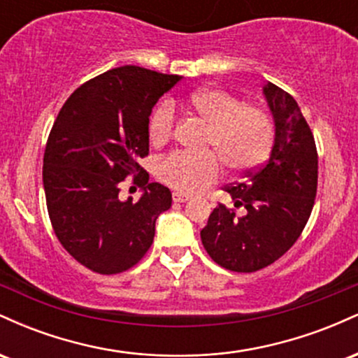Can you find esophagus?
<instances>
[{
	"label": "esophagus",
	"mask_w": 358,
	"mask_h": 358,
	"mask_svg": "<svg viewBox=\"0 0 358 358\" xmlns=\"http://www.w3.org/2000/svg\"><path fill=\"white\" fill-rule=\"evenodd\" d=\"M187 200H190V196H188L187 193H182V192H175L173 193V202L183 203V202H187Z\"/></svg>",
	"instance_id": "1"
}]
</instances>
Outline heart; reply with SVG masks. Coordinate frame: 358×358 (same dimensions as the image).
I'll use <instances>...</instances> for the list:
<instances>
[{
	"label": "heart",
	"instance_id": "b5f03b06",
	"mask_svg": "<svg viewBox=\"0 0 358 358\" xmlns=\"http://www.w3.org/2000/svg\"><path fill=\"white\" fill-rule=\"evenodd\" d=\"M182 108L207 122L203 148L213 150L231 170H252L268 158L274 143V124L269 114L259 106L242 104L241 99L225 90L205 87L182 101ZM173 126V104L163 101L156 106L148 122L151 143H166ZM213 154L205 151L166 156L158 163L159 180L183 193L207 190L220 176V162Z\"/></svg>",
	"mask_w": 358,
	"mask_h": 358
}]
</instances>
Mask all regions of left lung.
Returning <instances> with one entry per match:
<instances>
[{
    "mask_svg": "<svg viewBox=\"0 0 358 358\" xmlns=\"http://www.w3.org/2000/svg\"><path fill=\"white\" fill-rule=\"evenodd\" d=\"M274 119L269 159L242 182L225 188L234 207L219 203L200 232L217 264L236 273H254L273 264L305 229L318 185L315 138L293 96L268 84L262 87Z\"/></svg>",
    "mask_w": 358,
    "mask_h": 358,
    "instance_id": "left-lung-1",
    "label": "left lung"
}]
</instances>
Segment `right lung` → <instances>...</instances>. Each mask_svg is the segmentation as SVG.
<instances>
[{
    "label": "right lung",
    "instance_id": "obj_1",
    "mask_svg": "<svg viewBox=\"0 0 358 358\" xmlns=\"http://www.w3.org/2000/svg\"><path fill=\"white\" fill-rule=\"evenodd\" d=\"M182 77L136 65L94 77L62 106L43 155L48 215L60 244L99 274L133 268L153 244L155 224L171 192L138 159L150 153L151 110ZM143 174L138 203L118 200V183Z\"/></svg>",
    "mask_w": 358,
    "mask_h": 358
}]
</instances>
